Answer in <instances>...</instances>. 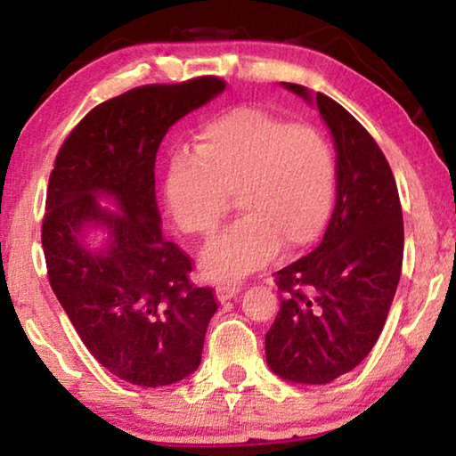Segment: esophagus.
<instances>
[{
	"label": "esophagus",
	"mask_w": 456,
	"mask_h": 456,
	"mask_svg": "<svg viewBox=\"0 0 456 456\" xmlns=\"http://www.w3.org/2000/svg\"><path fill=\"white\" fill-rule=\"evenodd\" d=\"M241 289L243 288L239 283H229V281L225 283V281H223V283L217 285V297L221 299V302H227V299L235 297Z\"/></svg>",
	"instance_id": "esophagus-1"
}]
</instances>
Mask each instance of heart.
<instances>
[{
    "label": "heart",
    "instance_id": "1",
    "mask_svg": "<svg viewBox=\"0 0 456 456\" xmlns=\"http://www.w3.org/2000/svg\"><path fill=\"white\" fill-rule=\"evenodd\" d=\"M334 149L318 128L233 108L199 128L191 152L171 160L167 207L183 233L211 237L229 211L241 213L200 256L215 280L256 272L281 247L302 251L322 235L336 199Z\"/></svg>",
    "mask_w": 456,
    "mask_h": 456
}]
</instances>
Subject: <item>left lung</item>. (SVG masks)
<instances>
[{"instance_id": "1", "label": "left lung", "mask_w": 456, "mask_h": 456, "mask_svg": "<svg viewBox=\"0 0 456 456\" xmlns=\"http://www.w3.org/2000/svg\"><path fill=\"white\" fill-rule=\"evenodd\" d=\"M283 86L310 100L299 84ZM334 136L336 209L323 241L275 273L280 312L267 364L297 384H328L374 348L403 272L404 223L395 175L368 130L330 96H314Z\"/></svg>"}]
</instances>
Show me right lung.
I'll use <instances>...</instances> for the list:
<instances>
[{
    "label": "right lung",
    "mask_w": 456,
    "mask_h": 456,
    "mask_svg": "<svg viewBox=\"0 0 456 456\" xmlns=\"http://www.w3.org/2000/svg\"><path fill=\"white\" fill-rule=\"evenodd\" d=\"M225 88L199 76L144 84L98 104L60 146L50 173L42 247L48 280L84 346L108 372L136 386H168L195 372L213 288L191 281L192 259L165 237L154 163L167 130ZM110 194L120 216L99 209ZM86 222L111 233L104 252L81 243Z\"/></svg>",
    "instance_id": "1"
}]
</instances>
